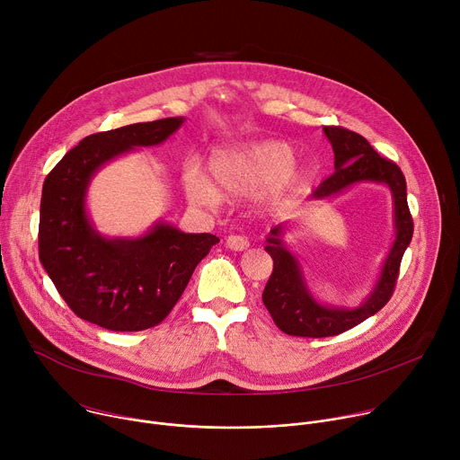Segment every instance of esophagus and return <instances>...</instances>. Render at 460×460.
Wrapping results in <instances>:
<instances>
[{
    "mask_svg": "<svg viewBox=\"0 0 460 460\" xmlns=\"http://www.w3.org/2000/svg\"><path fill=\"white\" fill-rule=\"evenodd\" d=\"M226 245L233 251H245L249 247V240L245 236H240V234H231L226 240Z\"/></svg>",
    "mask_w": 460,
    "mask_h": 460,
    "instance_id": "1",
    "label": "esophagus"
}]
</instances>
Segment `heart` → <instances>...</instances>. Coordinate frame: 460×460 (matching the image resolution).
Returning <instances> with one entry per match:
<instances>
[{"instance_id":"b5f03b06","label":"heart","mask_w":460,"mask_h":460,"mask_svg":"<svg viewBox=\"0 0 460 460\" xmlns=\"http://www.w3.org/2000/svg\"><path fill=\"white\" fill-rule=\"evenodd\" d=\"M295 149L282 140H254L215 153V181L196 165L183 172L187 196L202 206H218L222 190L231 196H252L264 190L270 208L279 209L302 199L313 181V169L296 162Z\"/></svg>"}]
</instances>
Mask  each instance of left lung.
Listing matches in <instances>:
<instances>
[{
    "label": "left lung",
    "mask_w": 460,
    "mask_h": 460,
    "mask_svg": "<svg viewBox=\"0 0 460 460\" xmlns=\"http://www.w3.org/2000/svg\"><path fill=\"white\" fill-rule=\"evenodd\" d=\"M323 135L335 153V172L323 180L309 196V202L332 200L360 183H382L393 199V240L380 273L358 305H337L320 302L309 289L300 258L288 247L284 234L291 224L284 222L271 229L266 251L273 258V273L261 300L275 323L293 337H333L344 333L382 309L393 295L401 260L413 236V220L408 209L406 178L397 164L382 158L369 142L342 127H323Z\"/></svg>",
    "instance_id": "obj_1"
}]
</instances>
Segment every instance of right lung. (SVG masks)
Returning <instances> with one entry per match:
<instances>
[{"instance_id":"1","label":"right lung","mask_w":460,"mask_h":460,"mask_svg":"<svg viewBox=\"0 0 460 460\" xmlns=\"http://www.w3.org/2000/svg\"><path fill=\"white\" fill-rule=\"evenodd\" d=\"M185 118L133 123L84 138L49 172L40 206V260L67 305L111 332L160 323L181 296L194 268L220 242L156 220L140 236L102 234L87 192L109 162L164 144Z\"/></svg>"}]
</instances>
